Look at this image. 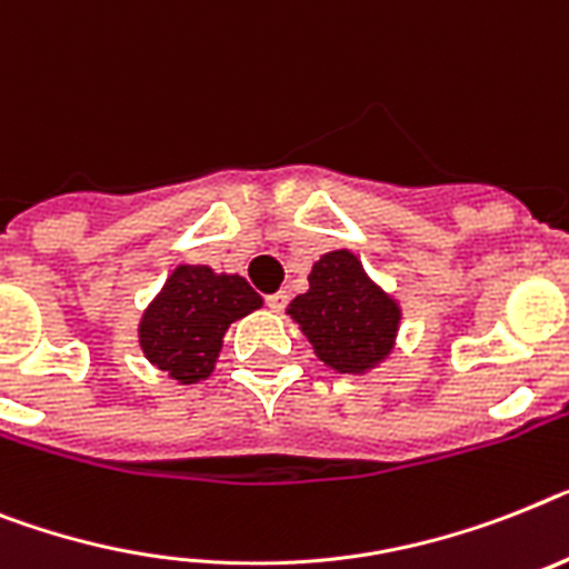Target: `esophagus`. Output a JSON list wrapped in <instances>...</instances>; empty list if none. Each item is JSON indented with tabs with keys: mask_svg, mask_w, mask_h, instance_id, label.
I'll list each match as a JSON object with an SVG mask.
<instances>
[{
	"mask_svg": "<svg viewBox=\"0 0 569 569\" xmlns=\"http://www.w3.org/2000/svg\"><path fill=\"white\" fill-rule=\"evenodd\" d=\"M266 303H269L271 312H280V309H283L286 303H289V292H283V289H280V292L269 295V298H266Z\"/></svg>",
	"mask_w": 569,
	"mask_h": 569,
	"instance_id": "obj_1",
	"label": "esophagus"
}]
</instances>
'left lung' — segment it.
Here are the masks:
<instances>
[{
    "instance_id": "obj_1",
    "label": "left lung",
    "mask_w": 569,
    "mask_h": 569,
    "mask_svg": "<svg viewBox=\"0 0 569 569\" xmlns=\"http://www.w3.org/2000/svg\"><path fill=\"white\" fill-rule=\"evenodd\" d=\"M318 358L338 373H365L393 350L399 307L365 274L350 251H329L312 266L309 292L289 303Z\"/></svg>"
}]
</instances>
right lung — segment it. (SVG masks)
Returning <instances> with one entry per match:
<instances>
[{
	"instance_id": "obj_1",
	"label": "right lung",
	"mask_w": 569,
	"mask_h": 569,
	"mask_svg": "<svg viewBox=\"0 0 569 569\" xmlns=\"http://www.w3.org/2000/svg\"><path fill=\"white\" fill-rule=\"evenodd\" d=\"M260 307L262 298L240 274L179 266L141 318V350L176 381L193 385L211 376L226 329Z\"/></svg>"
}]
</instances>
